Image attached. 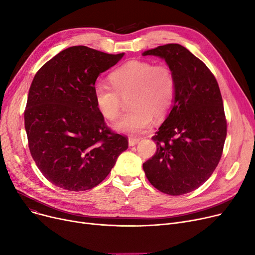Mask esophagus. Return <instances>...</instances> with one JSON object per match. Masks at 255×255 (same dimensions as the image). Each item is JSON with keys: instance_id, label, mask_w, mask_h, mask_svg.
Returning <instances> with one entry per match:
<instances>
[{"instance_id": "34e87169", "label": "esophagus", "mask_w": 255, "mask_h": 255, "mask_svg": "<svg viewBox=\"0 0 255 255\" xmlns=\"http://www.w3.org/2000/svg\"><path fill=\"white\" fill-rule=\"evenodd\" d=\"M139 138H134V137H130L129 139H128V143H129V145L130 146H133V145H135V144H137L138 142H139Z\"/></svg>"}]
</instances>
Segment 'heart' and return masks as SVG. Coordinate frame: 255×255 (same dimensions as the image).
Listing matches in <instances>:
<instances>
[{
    "instance_id": "1",
    "label": "heart",
    "mask_w": 255,
    "mask_h": 255,
    "mask_svg": "<svg viewBox=\"0 0 255 255\" xmlns=\"http://www.w3.org/2000/svg\"><path fill=\"white\" fill-rule=\"evenodd\" d=\"M113 87L97 84L94 99L100 114L109 121H116L122 110V98H129L131 111L114 128L127 134H140L153 121L164 118L170 111L176 96L175 73L167 65L132 60L110 76Z\"/></svg>"
}]
</instances>
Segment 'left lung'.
<instances>
[{"label": "left lung", "instance_id": "obj_1", "mask_svg": "<svg viewBox=\"0 0 255 255\" xmlns=\"http://www.w3.org/2000/svg\"><path fill=\"white\" fill-rule=\"evenodd\" d=\"M163 59L175 73L171 111L152 139L156 154L142 164L156 189L182 195L197 189L217 167L226 137V120L217 80L204 62L180 44L145 50Z\"/></svg>", "mask_w": 255, "mask_h": 255}]
</instances>
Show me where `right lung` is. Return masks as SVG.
<instances>
[{"label":"right lung","instance_id":"obj_1","mask_svg":"<svg viewBox=\"0 0 255 255\" xmlns=\"http://www.w3.org/2000/svg\"><path fill=\"white\" fill-rule=\"evenodd\" d=\"M125 53L71 46L45 63L30 87L24 127L34 161L53 185L85 191L100 184L128 149L94 99L97 77Z\"/></svg>","mask_w":255,"mask_h":255}]
</instances>
